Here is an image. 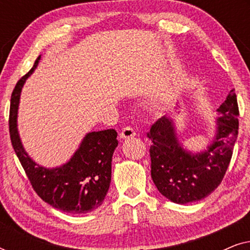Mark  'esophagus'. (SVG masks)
Masks as SVG:
<instances>
[{"mask_svg":"<svg viewBox=\"0 0 250 250\" xmlns=\"http://www.w3.org/2000/svg\"><path fill=\"white\" fill-rule=\"evenodd\" d=\"M135 134H136V132L134 128L131 127V126H126V127L122 129L121 138L122 139H129V138H133V136H135Z\"/></svg>","mask_w":250,"mask_h":250,"instance_id":"obj_1","label":"esophagus"}]
</instances>
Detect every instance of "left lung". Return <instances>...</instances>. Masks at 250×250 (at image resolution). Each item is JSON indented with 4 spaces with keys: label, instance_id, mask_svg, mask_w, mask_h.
Returning <instances> with one entry per match:
<instances>
[{
    "label": "left lung",
    "instance_id": "obj_1",
    "mask_svg": "<svg viewBox=\"0 0 250 250\" xmlns=\"http://www.w3.org/2000/svg\"><path fill=\"white\" fill-rule=\"evenodd\" d=\"M217 131L206 151L192 155L181 146L172 121L163 117L146 136L150 146L151 177L159 192L176 204L204 199L220 186L230 165L239 129V107L231 90L217 109Z\"/></svg>",
    "mask_w": 250,
    "mask_h": 250
}]
</instances>
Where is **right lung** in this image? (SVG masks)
<instances>
[{
	"label": "right lung",
	"mask_w": 250,
	"mask_h": 250,
	"mask_svg": "<svg viewBox=\"0 0 250 250\" xmlns=\"http://www.w3.org/2000/svg\"><path fill=\"white\" fill-rule=\"evenodd\" d=\"M32 69L16 84L11 94L9 131L17 157L41 199L57 209L69 214H85L100 206L108 192L111 180V158L118 146L114 128L92 132L85 136L80 149L63 166L47 169L37 165L27 155L17 131L20 92Z\"/></svg>",
	"instance_id": "right-lung-1"
}]
</instances>
